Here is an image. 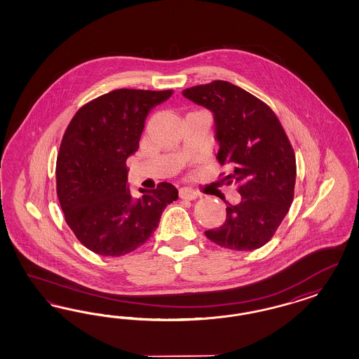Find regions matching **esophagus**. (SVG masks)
<instances>
[{
    "label": "esophagus",
    "instance_id": "obj_1",
    "mask_svg": "<svg viewBox=\"0 0 359 359\" xmlns=\"http://www.w3.org/2000/svg\"><path fill=\"white\" fill-rule=\"evenodd\" d=\"M197 196H198V194L192 188L183 187V188L179 189V197L183 198V200H195V198H197Z\"/></svg>",
    "mask_w": 359,
    "mask_h": 359
}]
</instances>
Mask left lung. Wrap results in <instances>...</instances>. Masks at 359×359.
Returning a JSON list of instances; mask_svg holds the SVG:
<instances>
[{
	"mask_svg": "<svg viewBox=\"0 0 359 359\" xmlns=\"http://www.w3.org/2000/svg\"><path fill=\"white\" fill-rule=\"evenodd\" d=\"M184 97L210 109L219 143L217 161L228 165L226 185H237L241 203L226 205L221 226L207 238L230 250L259 249L273 237L294 200L296 159L280 121L259 98L229 81L187 88Z\"/></svg>",
	"mask_w": 359,
	"mask_h": 359,
	"instance_id": "left-lung-1",
	"label": "left lung"
}]
</instances>
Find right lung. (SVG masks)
Segmentation results:
<instances>
[{"instance_id":"add662e5","label":"right lung","mask_w":359,"mask_h":359,"mask_svg":"<svg viewBox=\"0 0 359 359\" xmlns=\"http://www.w3.org/2000/svg\"><path fill=\"white\" fill-rule=\"evenodd\" d=\"M172 90L116 89L89 101L68 123L56 159V194L65 222L90 251L121 257L151 238L177 189L159 183L133 198L126 159L144 121Z\"/></svg>"}]
</instances>
